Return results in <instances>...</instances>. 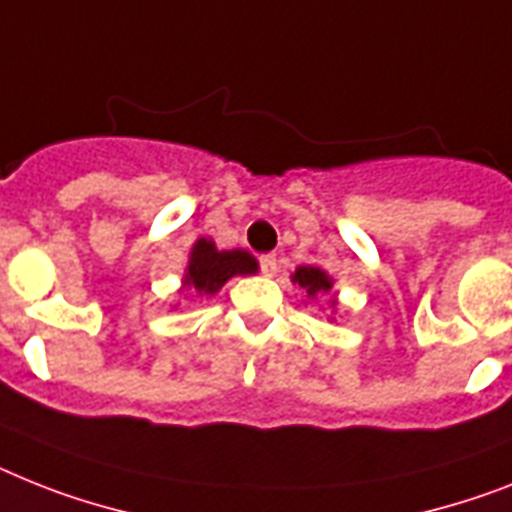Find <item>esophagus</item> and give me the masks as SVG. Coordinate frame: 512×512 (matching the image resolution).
Listing matches in <instances>:
<instances>
[{"label": "esophagus", "mask_w": 512, "mask_h": 512, "mask_svg": "<svg viewBox=\"0 0 512 512\" xmlns=\"http://www.w3.org/2000/svg\"><path fill=\"white\" fill-rule=\"evenodd\" d=\"M259 266L266 277H272V274H277V256L274 253H264L259 259Z\"/></svg>", "instance_id": "34e87169"}]
</instances>
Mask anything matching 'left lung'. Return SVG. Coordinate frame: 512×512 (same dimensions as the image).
Returning a JSON list of instances; mask_svg holds the SVG:
<instances>
[{"label":"left lung","instance_id":"obj_1","mask_svg":"<svg viewBox=\"0 0 512 512\" xmlns=\"http://www.w3.org/2000/svg\"><path fill=\"white\" fill-rule=\"evenodd\" d=\"M293 282H298L301 287H306L308 295H316V293H329V287H332V282H329L327 272H322V269H316V266H301L298 272L293 274Z\"/></svg>","mask_w":512,"mask_h":512}]
</instances>
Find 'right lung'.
Segmentation results:
<instances>
[{
    "mask_svg": "<svg viewBox=\"0 0 512 512\" xmlns=\"http://www.w3.org/2000/svg\"><path fill=\"white\" fill-rule=\"evenodd\" d=\"M256 272V259L246 251H217L214 243L201 238L190 253L185 285H190L198 295H214L235 274Z\"/></svg>",
    "mask_w": 512,
    "mask_h": 512,
    "instance_id": "1",
    "label": "right lung"
}]
</instances>
